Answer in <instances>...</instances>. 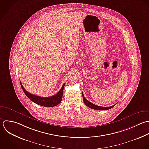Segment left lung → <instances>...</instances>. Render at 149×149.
<instances>
[{
    "instance_id": "8db88e82",
    "label": "left lung",
    "mask_w": 149,
    "mask_h": 149,
    "mask_svg": "<svg viewBox=\"0 0 149 149\" xmlns=\"http://www.w3.org/2000/svg\"><path fill=\"white\" fill-rule=\"evenodd\" d=\"M82 97H83V100H84V102L85 103V104L88 106V107L92 109H93V110H109L111 108H113L115 105H113L112 106H110V107H102V106H97L96 104H94L93 103H92L91 102H89L88 100H86V99L85 97L84 94L82 93Z\"/></svg>"
}]
</instances>
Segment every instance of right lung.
<instances>
[{
  "instance_id": "1",
  "label": "right lung",
  "mask_w": 149,
  "mask_h": 149,
  "mask_svg": "<svg viewBox=\"0 0 149 149\" xmlns=\"http://www.w3.org/2000/svg\"><path fill=\"white\" fill-rule=\"evenodd\" d=\"M20 84L21 88L25 94V95L33 102L35 103L46 107H54L58 105L62 100L63 97V89L65 86V83L63 84L62 88L59 91V92L54 96L47 97H43L38 96H36L35 95H32L29 92H28L23 87L21 82H20Z\"/></svg>"
}]
</instances>
